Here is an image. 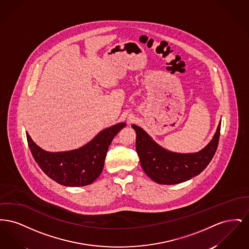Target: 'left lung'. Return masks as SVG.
Segmentation results:
<instances>
[{
    "label": "left lung",
    "mask_w": 249,
    "mask_h": 249,
    "mask_svg": "<svg viewBox=\"0 0 249 249\" xmlns=\"http://www.w3.org/2000/svg\"><path fill=\"white\" fill-rule=\"evenodd\" d=\"M220 125L213 139L197 153L180 154L168 151L149 137L142 128L132 125L136 131V151L143 172L158 184L174 185L190 180L201 174L210 163L216 151Z\"/></svg>",
    "instance_id": "1"
}]
</instances>
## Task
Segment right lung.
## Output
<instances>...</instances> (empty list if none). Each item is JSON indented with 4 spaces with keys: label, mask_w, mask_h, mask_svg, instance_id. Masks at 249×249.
<instances>
[{
    "label": "right lung",
    "mask_w": 249,
    "mask_h": 249,
    "mask_svg": "<svg viewBox=\"0 0 249 249\" xmlns=\"http://www.w3.org/2000/svg\"><path fill=\"white\" fill-rule=\"evenodd\" d=\"M126 126L119 123L102 130L93 140L81 148L51 153L43 150L27 135L32 155L48 178L67 187H83L93 183L101 175L107 150L114 137Z\"/></svg>",
    "instance_id": "right-lung-1"
}]
</instances>
